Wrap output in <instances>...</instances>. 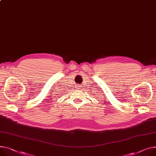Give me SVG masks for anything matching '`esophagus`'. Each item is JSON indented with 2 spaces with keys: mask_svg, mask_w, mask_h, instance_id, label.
<instances>
[{
  "mask_svg": "<svg viewBox=\"0 0 156 156\" xmlns=\"http://www.w3.org/2000/svg\"><path fill=\"white\" fill-rule=\"evenodd\" d=\"M76 89H78V88H80V85H76Z\"/></svg>",
  "mask_w": 156,
  "mask_h": 156,
  "instance_id": "obj_1",
  "label": "esophagus"
}]
</instances>
